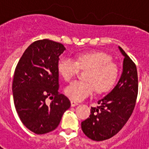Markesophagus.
<instances>
[{"instance_id":"1","label":"esophagus","mask_w":149,"mask_h":149,"mask_svg":"<svg viewBox=\"0 0 149 149\" xmlns=\"http://www.w3.org/2000/svg\"><path fill=\"white\" fill-rule=\"evenodd\" d=\"M77 104H78V103H77V101H73V100H72V101H71V105H72V107L77 106Z\"/></svg>"}]
</instances>
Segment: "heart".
<instances>
[{"mask_svg":"<svg viewBox=\"0 0 149 149\" xmlns=\"http://www.w3.org/2000/svg\"><path fill=\"white\" fill-rule=\"evenodd\" d=\"M110 55L104 52H88L79 54L75 60L60 59L57 70L66 82H71L80 70L86 71V81H75L65 89L68 98L74 101H83L96 93H106L113 87L119 76V68L113 61Z\"/></svg>","mask_w":149,"mask_h":149,"instance_id":"obj_1","label":"heart"}]
</instances>
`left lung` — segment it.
<instances>
[{
	"instance_id": "1",
	"label": "left lung",
	"mask_w": 149,
	"mask_h": 149,
	"mask_svg": "<svg viewBox=\"0 0 149 149\" xmlns=\"http://www.w3.org/2000/svg\"><path fill=\"white\" fill-rule=\"evenodd\" d=\"M125 56L122 76L113 90L91 107L89 118L81 122L82 131L95 141H103L117 134L132 114L138 94L137 70L134 63L121 47Z\"/></svg>"
}]
</instances>
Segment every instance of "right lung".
<instances>
[{"mask_svg": "<svg viewBox=\"0 0 149 149\" xmlns=\"http://www.w3.org/2000/svg\"><path fill=\"white\" fill-rule=\"evenodd\" d=\"M65 50L63 44L52 40L36 41L15 68L13 81L15 110L24 125L36 134L55 130L71 106L69 99L59 93L57 63Z\"/></svg>", "mask_w": 149, "mask_h": 149, "instance_id": "add662e5", "label": "right lung"}]
</instances>
